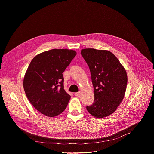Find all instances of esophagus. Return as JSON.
<instances>
[{"label": "esophagus", "mask_w": 154, "mask_h": 154, "mask_svg": "<svg viewBox=\"0 0 154 154\" xmlns=\"http://www.w3.org/2000/svg\"><path fill=\"white\" fill-rule=\"evenodd\" d=\"M80 94H81V93H80V92H77V93H75V95L76 96H77V97H79V96H80Z\"/></svg>", "instance_id": "1"}]
</instances>
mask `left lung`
<instances>
[{"instance_id":"left-lung-1","label":"left lung","mask_w":154,"mask_h":154,"mask_svg":"<svg viewBox=\"0 0 154 154\" xmlns=\"http://www.w3.org/2000/svg\"><path fill=\"white\" fill-rule=\"evenodd\" d=\"M81 54L90 68L94 88V102L87 109L96 118L108 116L114 112L123 99L127 72L109 51L85 48L81 50Z\"/></svg>"}]
</instances>
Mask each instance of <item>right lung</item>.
<instances>
[{
    "mask_svg": "<svg viewBox=\"0 0 154 154\" xmlns=\"http://www.w3.org/2000/svg\"><path fill=\"white\" fill-rule=\"evenodd\" d=\"M77 54L53 49L35 57L27 69L23 87L27 99L40 113L53 117L66 109L71 96L64 89L63 73Z\"/></svg>",
    "mask_w": 154,
    "mask_h": 154,
    "instance_id": "right-lung-1",
    "label": "right lung"
}]
</instances>
